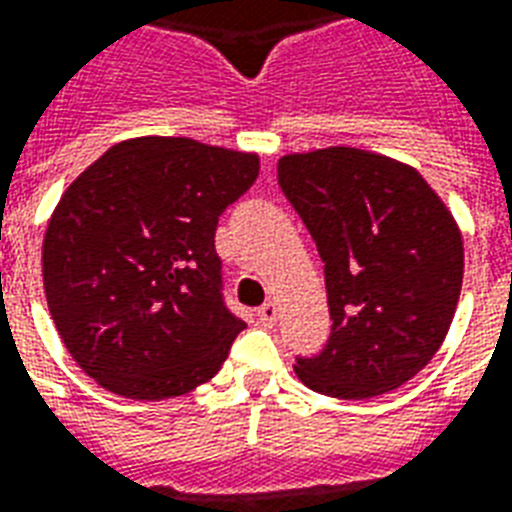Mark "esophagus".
I'll list each match as a JSON object with an SVG mask.
<instances>
[{
  "mask_svg": "<svg viewBox=\"0 0 512 512\" xmlns=\"http://www.w3.org/2000/svg\"><path fill=\"white\" fill-rule=\"evenodd\" d=\"M276 317H279V308H276V303H271V300L257 308V319H260L263 325H273Z\"/></svg>",
  "mask_w": 512,
  "mask_h": 512,
  "instance_id": "esophagus-1",
  "label": "esophagus"
}]
</instances>
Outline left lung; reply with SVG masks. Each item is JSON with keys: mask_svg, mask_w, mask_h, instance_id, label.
Returning <instances> with one entry per match:
<instances>
[{"mask_svg": "<svg viewBox=\"0 0 512 512\" xmlns=\"http://www.w3.org/2000/svg\"><path fill=\"white\" fill-rule=\"evenodd\" d=\"M279 185L325 263L330 341L298 357L308 389L365 400L403 386L446 338L462 292L454 214L419 171L357 147L292 152Z\"/></svg>", "mask_w": 512, "mask_h": 512, "instance_id": "obj_1", "label": "left lung"}]
</instances>
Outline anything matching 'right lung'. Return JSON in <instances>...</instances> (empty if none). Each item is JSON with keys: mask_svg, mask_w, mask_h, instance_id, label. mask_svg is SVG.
<instances>
[{"mask_svg": "<svg viewBox=\"0 0 512 512\" xmlns=\"http://www.w3.org/2000/svg\"><path fill=\"white\" fill-rule=\"evenodd\" d=\"M255 152L187 136L112 144L66 187L42 241L50 317L72 360L131 400L193 392L244 330L222 300L214 230Z\"/></svg>", "mask_w": 512, "mask_h": 512, "instance_id": "obj_1", "label": "right lung"}]
</instances>
